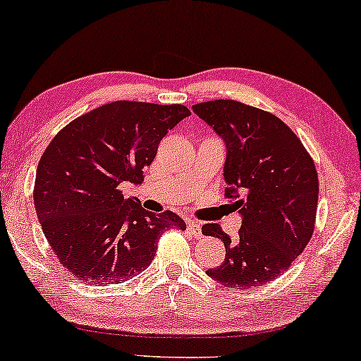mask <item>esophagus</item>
Listing matches in <instances>:
<instances>
[{
  "instance_id": "1",
  "label": "esophagus",
  "mask_w": 361,
  "mask_h": 361,
  "mask_svg": "<svg viewBox=\"0 0 361 361\" xmlns=\"http://www.w3.org/2000/svg\"><path fill=\"white\" fill-rule=\"evenodd\" d=\"M187 228H189V231L195 236V238H200L202 236V225L199 224V221L189 220L187 221Z\"/></svg>"
}]
</instances>
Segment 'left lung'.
<instances>
[{
  "label": "left lung",
  "mask_w": 361,
  "mask_h": 361,
  "mask_svg": "<svg viewBox=\"0 0 361 361\" xmlns=\"http://www.w3.org/2000/svg\"><path fill=\"white\" fill-rule=\"evenodd\" d=\"M192 110L224 137L225 199L243 216L236 240L216 224L202 226L226 251L224 263L205 273L226 288L263 286L288 271L312 238L319 202L314 159L273 113L235 100L197 103Z\"/></svg>",
  "instance_id": "1"
}]
</instances>
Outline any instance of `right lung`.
<instances>
[{
  "label": "right lung",
  "instance_id": "right-lung-1",
  "mask_svg": "<svg viewBox=\"0 0 361 361\" xmlns=\"http://www.w3.org/2000/svg\"><path fill=\"white\" fill-rule=\"evenodd\" d=\"M184 105L111 102L63 126L39 161L34 207L59 263L78 281L110 286L154 259L166 230H185L174 212H146L125 199L141 184L162 137L189 116Z\"/></svg>",
  "mask_w": 361,
  "mask_h": 361
}]
</instances>
